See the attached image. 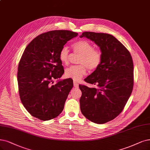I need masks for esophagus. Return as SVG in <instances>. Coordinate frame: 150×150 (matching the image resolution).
<instances>
[{
    "label": "esophagus",
    "mask_w": 150,
    "mask_h": 150,
    "mask_svg": "<svg viewBox=\"0 0 150 150\" xmlns=\"http://www.w3.org/2000/svg\"><path fill=\"white\" fill-rule=\"evenodd\" d=\"M74 85L75 88H78L79 87V83L78 82L76 81H74Z\"/></svg>",
    "instance_id": "34e87169"
}]
</instances>
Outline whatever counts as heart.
Returning <instances> with one entry per match:
<instances>
[{"label":"heart","mask_w":150,"mask_h":150,"mask_svg":"<svg viewBox=\"0 0 150 150\" xmlns=\"http://www.w3.org/2000/svg\"><path fill=\"white\" fill-rule=\"evenodd\" d=\"M74 51L80 55L78 65L71 66L65 71L67 78L79 80L86 74L87 69L91 71L97 70L101 66L103 54L100 49L94 48L93 44L87 40H79L71 45ZM59 60L64 65L69 62V51L66 47H63L59 54Z\"/></svg>","instance_id":"1"}]
</instances>
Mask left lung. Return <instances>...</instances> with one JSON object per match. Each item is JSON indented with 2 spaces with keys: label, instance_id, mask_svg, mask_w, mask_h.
Segmentation results:
<instances>
[{
  "label": "left lung",
  "instance_id": "8db88e82",
  "mask_svg": "<svg viewBox=\"0 0 150 150\" xmlns=\"http://www.w3.org/2000/svg\"><path fill=\"white\" fill-rule=\"evenodd\" d=\"M95 42L103 52L99 67L85 79L96 85H80L81 112L94 123L103 124L122 111L134 88V63L130 52L114 36L103 33L83 32L80 36Z\"/></svg>",
  "mask_w": 150,
  "mask_h": 150
}]
</instances>
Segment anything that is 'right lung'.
<instances>
[{"mask_svg":"<svg viewBox=\"0 0 150 150\" xmlns=\"http://www.w3.org/2000/svg\"><path fill=\"white\" fill-rule=\"evenodd\" d=\"M78 35L69 30L42 33L26 46L20 59L17 80L21 101L32 116L41 120L57 117L62 112L73 80L52 85L64 70L59 54L68 41Z\"/></svg>","mask_w":150,"mask_h":150,"instance_id":"right-lung-1","label":"right lung"}]
</instances>
